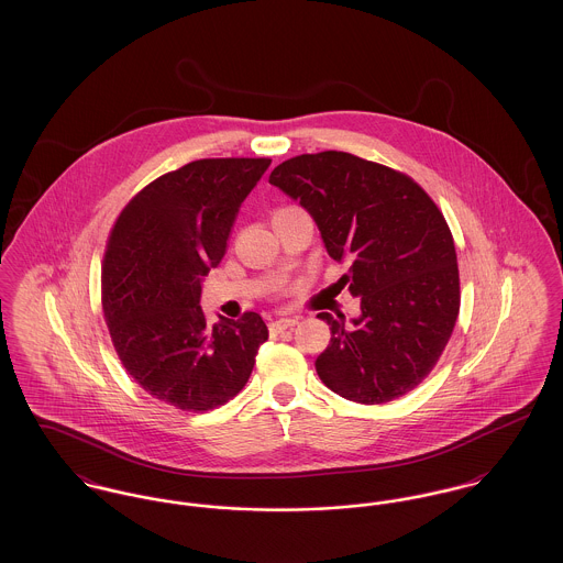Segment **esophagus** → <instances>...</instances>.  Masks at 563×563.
<instances>
[{
  "instance_id": "obj_1",
  "label": "esophagus",
  "mask_w": 563,
  "mask_h": 563,
  "mask_svg": "<svg viewBox=\"0 0 563 563\" xmlns=\"http://www.w3.org/2000/svg\"><path fill=\"white\" fill-rule=\"evenodd\" d=\"M297 324V319H278V321L269 322V331L272 333H278V331H285V329H291Z\"/></svg>"
}]
</instances>
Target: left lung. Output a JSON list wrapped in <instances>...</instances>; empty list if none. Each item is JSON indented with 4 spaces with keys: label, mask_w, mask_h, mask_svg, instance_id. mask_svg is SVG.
I'll list each match as a JSON object with an SVG mask.
<instances>
[{
    "label": "left lung",
    "mask_w": 563,
    "mask_h": 563,
    "mask_svg": "<svg viewBox=\"0 0 563 563\" xmlns=\"http://www.w3.org/2000/svg\"><path fill=\"white\" fill-rule=\"evenodd\" d=\"M269 184L314 219L322 244L361 297L358 319H319L331 342L314 367L349 401L377 405L413 390L437 365L460 310L454 239L413 179L346 152L278 164Z\"/></svg>",
    "instance_id": "1"
}]
</instances>
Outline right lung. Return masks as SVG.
Instances as JSON below:
<instances>
[{
  "label": "right lung",
  "mask_w": 563,
  "mask_h": 563,
  "mask_svg": "<svg viewBox=\"0 0 563 563\" xmlns=\"http://www.w3.org/2000/svg\"><path fill=\"white\" fill-rule=\"evenodd\" d=\"M269 162H189L141 189L111 230L101 276L111 342L134 382L177 409L236 397L268 340L257 312L209 324L200 294Z\"/></svg>",
  "instance_id": "obj_1"
}]
</instances>
